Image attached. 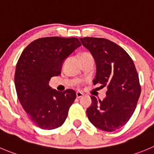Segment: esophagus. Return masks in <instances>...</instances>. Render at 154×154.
I'll use <instances>...</instances> for the list:
<instances>
[{
  "label": "esophagus",
  "mask_w": 154,
  "mask_h": 154,
  "mask_svg": "<svg viewBox=\"0 0 154 154\" xmlns=\"http://www.w3.org/2000/svg\"><path fill=\"white\" fill-rule=\"evenodd\" d=\"M83 96H84V94H83L82 92H77V93H76V97H77V98H80Z\"/></svg>",
  "instance_id": "34e87169"
}]
</instances>
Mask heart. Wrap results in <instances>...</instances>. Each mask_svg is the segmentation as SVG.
<instances>
[{
	"label": "heart",
	"instance_id": "obj_1",
	"mask_svg": "<svg viewBox=\"0 0 154 154\" xmlns=\"http://www.w3.org/2000/svg\"><path fill=\"white\" fill-rule=\"evenodd\" d=\"M91 57V55L90 54H88V53H86V52H83L79 54L80 60H82L85 59V58H88V57ZM82 84H83V81H78L77 82H76V85H77V86H79V87H80Z\"/></svg>",
	"mask_w": 154,
	"mask_h": 154
}]
</instances>
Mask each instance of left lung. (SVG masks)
I'll use <instances>...</instances> for the list:
<instances>
[{
	"instance_id": "left-lung-1",
	"label": "left lung",
	"mask_w": 154,
	"mask_h": 154,
	"mask_svg": "<svg viewBox=\"0 0 154 154\" xmlns=\"http://www.w3.org/2000/svg\"><path fill=\"white\" fill-rule=\"evenodd\" d=\"M96 62L94 85L106 87V97L97 100L91 97L87 109L90 122L105 131H114L128 122L140 94L138 74L131 57L122 48L102 38H79Z\"/></svg>"
}]
</instances>
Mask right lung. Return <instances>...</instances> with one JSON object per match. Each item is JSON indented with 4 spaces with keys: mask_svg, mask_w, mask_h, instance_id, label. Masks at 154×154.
Here are the masks:
<instances>
[{
    "mask_svg": "<svg viewBox=\"0 0 154 154\" xmlns=\"http://www.w3.org/2000/svg\"><path fill=\"white\" fill-rule=\"evenodd\" d=\"M79 46L76 38H41L31 42L19 58L14 77L17 97L31 120L42 129L61 126L76 98L72 89L58 91L48 82L60 74L64 60Z\"/></svg>",
    "mask_w": 154,
    "mask_h": 154,
    "instance_id": "1",
    "label": "right lung"
}]
</instances>
